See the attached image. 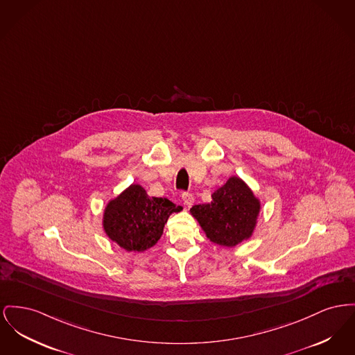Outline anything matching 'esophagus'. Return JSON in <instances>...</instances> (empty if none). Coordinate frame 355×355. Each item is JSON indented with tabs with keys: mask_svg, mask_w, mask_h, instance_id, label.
Returning <instances> with one entry per match:
<instances>
[{
	"mask_svg": "<svg viewBox=\"0 0 355 355\" xmlns=\"http://www.w3.org/2000/svg\"><path fill=\"white\" fill-rule=\"evenodd\" d=\"M182 200H184V204L187 208H190L194 202V197L191 193H182Z\"/></svg>",
	"mask_w": 355,
	"mask_h": 355,
	"instance_id": "obj_1",
	"label": "esophagus"
}]
</instances>
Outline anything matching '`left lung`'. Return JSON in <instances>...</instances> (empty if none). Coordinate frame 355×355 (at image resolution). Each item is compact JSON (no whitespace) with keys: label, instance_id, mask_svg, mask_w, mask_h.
I'll return each instance as SVG.
<instances>
[{"label":"left lung","instance_id":"8db88e82","mask_svg":"<svg viewBox=\"0 0 355 355\" xmlns=\"http://www.w3.org/2000/svg\"><path fill=\"white\" fill-rule=\"evenodd\" d=\"M260 208L250 187L233 175L211 194L209 204L194 205L190 213L211 243L236 247L252 236Z\"/></svg>","mask_w":355,"mask_h":355}]
</instances>
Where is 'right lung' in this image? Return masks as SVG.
<instances>
[{"label": "right lung", "mask_w": 355, "mask_h": 355, "mask_svg": "<svg viewBox=\"0 0 355 355\" xmlns=\"http://www.w3.org/2000/svg\"><path fill=\"white\" fill-rule=\"evenodd\" d=\"M181 210L167 198L150 197L141 185L132 184L107 204L103 230L127 252H144L161 239L170 214Z\"/></svg>", "instance_id": "obj_1"}]
</instances>
